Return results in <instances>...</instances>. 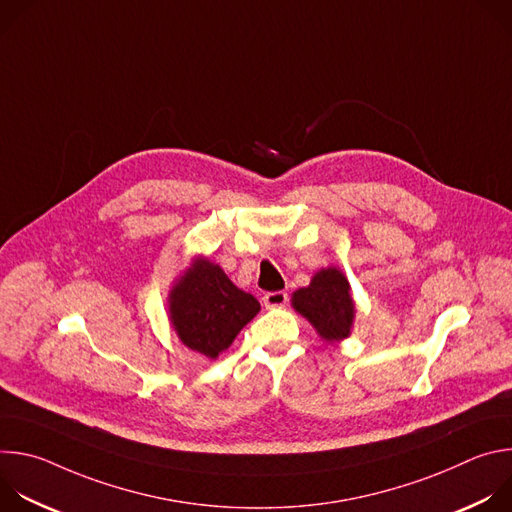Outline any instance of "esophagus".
Instances as JSON below:
<instances>
[{
	"instance_id": "1",
	"label": "esophagus",
	"mask_w": 512,
	"mask_h": 512,
	"mask_svg": "<svg viewBox=\"0 0 512 512\" xmlns=\"http://www.w3.org/2000/svg\"><path fill=\"white\" fill-rule=\"evenodd\" d=\"M265 308H281L287 304V291H267L263 296Z\"/></svg>"
}]
</instances>
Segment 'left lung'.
Listing matches in <instances>:
<instances>
[{
  "mask_svg": "<svg viewBox=\"0 0 512 512\" xmlns=\"http://www.w3.org/2000/svg\"><path fill=\"white\" fill-rule=\"evenodd\" d=\"M348 289L346 277L330 267L316 273L308 287L294 294V308L312 322L326 342H336L350 334L354 304Z\"/></svg>",
  "mask_w": 512,
  "mask_h": 512,
  "instance_id": "8db88e82",
  "label": "left lung"
}]
</instances>
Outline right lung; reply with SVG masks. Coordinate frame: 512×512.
Listing matches in <instances>:
<instances>
[{
  "mask_svg": "<svg viewBox=\"0 0 512 512\" xmlns=\"http://www.w3.org/2000/svg\"><path fill=\"white\" fill-rule=\"evenodd\" d=\"M259 310L251 294H245L221 267L206 259L188 269L170 296L172 324L180 340L208 358L229 348Z\"/></svg>",
  "mask_w": 512,
  "mask_h": 512,
  "instance_id": "obj_1",
  "label": "right lung"
}]
</instances>
